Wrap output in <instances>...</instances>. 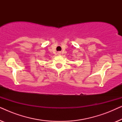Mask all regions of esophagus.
Listing matches in <instances>:
<instances>
[{
    "label": "esophagus",
    "mask_w": 122,
    "mask_h": 122,
    "mask_svg": "<svg viewBox=\"0 0 122 122\" xmlns=\"http://www.w3.org/2000/svg\"><path fill=\"white\" fill-rule=\"evenodd\" d=\"M57 54L59 55V56H61V51H58V52L57 53Z\"/></svg>",
    "instance_id": "34e87169"
}]
</instances>
